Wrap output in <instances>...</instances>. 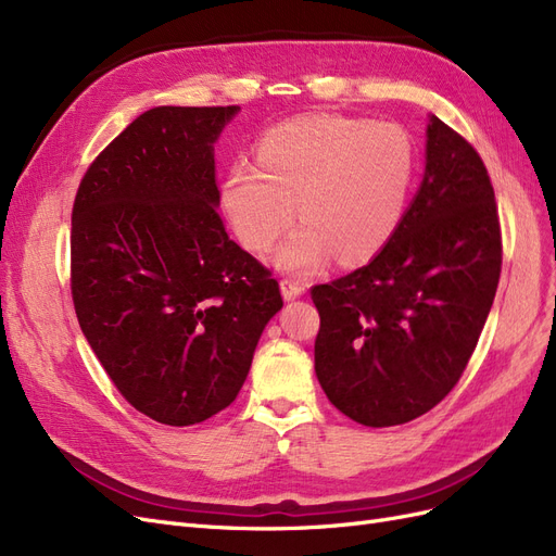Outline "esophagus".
I'll use <instances>...</instances> for the list:
<instances>
[{
	"mask_svg": "<svg viewBox=\"0 0 556 556\" xmlns=\"http://www.w3.org/2000/svg\"><path fill=\"white\" fill-rule=\"evenodd\" d=\"M280 292H282L285 301H292V299H299L301 294L306 292V285L301 280H294V278H282L280 280Z\"/></svg>",
	"mask_w": 556,
	"mask_h": 556,
	"instance_id": "esophagus-1",
	"label": "esophagus"
}]
</instances>
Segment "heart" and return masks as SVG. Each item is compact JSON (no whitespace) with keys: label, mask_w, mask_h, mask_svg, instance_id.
Masks as SVG:
<instances>
[{"label":"heart","mask_w":556,"mask_h":556,"mask_svg":"<svg viewBox=\"0 0 556 556\" xmlns=\"http://www.w3.org/2000/svg\"><path fill=\"white\" fill-rule=\"evenodd\" d=\"M415 155L394 125L343 115H304L260 141L257 169L237 166L223 204L239 241L266 252L294 220L276 262L308 274L331 255L343 264L371 260L406 211Z\"/></svg>","instance_id":"obj_1"}]
</instances>
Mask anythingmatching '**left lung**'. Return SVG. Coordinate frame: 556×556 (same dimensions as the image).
<instances>
[{"mask_svg": "<svg viewBox=\"0 0 556 556\" xmlns=\"http://www.w3.org/2000/svg\"><path fill=\"white\" fill-rule=\"evenodd\" d=\"M501 255L484 162L431 115L425 178L390 241L311 290L315 374L333 406L364 427H394L441 403L478 345Z\"/></svg>", "mask_w": 556, "mask_h": 556, "instance_id": "obj_1", "label": "left lung"}]
</instances>
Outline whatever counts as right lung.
<instances>
[{"label":"right lung","instance_id":"1","mask_svg":"<svg viewBox=\"0 0 556 556\" xmlns=\"http://www.w3.org/2000/svg\"><path fill=\"white\" fill-rule=\"evenodd\" d=\"M239 106H157L97 155L72 211L78 325L134 408L169 427L225 410L282 308L217 215L213 143Z\"/></svg>","mask_w":556,"mask_h":556}]
</instances>
